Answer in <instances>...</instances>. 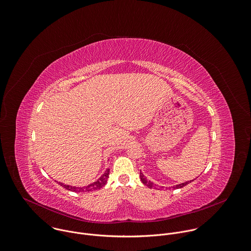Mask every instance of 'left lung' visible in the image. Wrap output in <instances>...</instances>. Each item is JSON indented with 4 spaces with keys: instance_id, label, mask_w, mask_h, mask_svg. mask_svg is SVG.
I'll list each match as a JSON object with an SVG mask.
<instances>
[{
    "instance_id": "8db88e82",
    "label": "left lung",
    "mask_w": 251,
    "mask_h": 251,
    "mask_svg": "<svg viewBox=\"0 0 251 251\" xmlns=\"http://www.w3.org/2000/svg\"><path fill=\"white\" fill-rule=\"evenodd\" d=\"M140 179H141V181L146 185V186H148V187H150V188H152V187H155V184L152 182V181H150V180H148L145 176H144V175L142 174V173H140ZM189 182H191V180L190 181H185V182H183V183H180V184H176V185H175V186H173V188H180V187H183L184 185H186V184H188Z\"/></svg>"
}]
</instances>
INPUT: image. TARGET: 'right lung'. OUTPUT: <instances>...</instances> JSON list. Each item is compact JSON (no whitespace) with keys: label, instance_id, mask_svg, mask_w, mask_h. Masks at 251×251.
<instances>
[{"label":"right lung","instance_id":"obj_1","mask_svg":"<svg viewBox=\"0 0 251 251\" xmlns=\"http://www.w3.org/2000/svg\"><path fill=\"white\" fill-rule=\"evenodd\" d=\"M109 174H110V170H106V172L103 174V176L98 178L96 181L90 183L89 185H86V186H83V187H75V186H72V185H68V184H65V183H62V182H58L59 184H61L63 187H65L66 189L68 190H71V191H75V192H90V191H93V190H97V189H100L102 186H104L107 182V179L109 177Z\"/></svg>","mask_w":251,"mask_h":251}]
</instances>
